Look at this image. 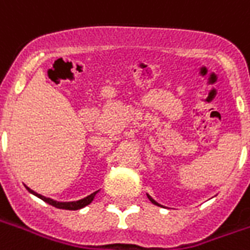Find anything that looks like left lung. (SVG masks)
<instances>
[{
  "mask_svg": "<svg viewBox=\"0 0 250 250\" xmlns=\"http://www.w3.org/2000/svg\"><path fill=\"white\" fill-rule=\"evenodd\" d=\"M147 197H148V199H150V201H151V202H152V204H154V205H158V206H162V205H159V204H158L157 201H154V199H152L151 197H150V195H148V194H147Z\"/></svg>",
  "mask_w": 250,
  "mask_h": 250,
  "instance_id": "left-lung-1",
  "label": "left lung"
}]
</instances>
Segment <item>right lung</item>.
<instances>
[{"mask_svg": "<svg viewBox=\"0 0 250 250\" xmlns=\"http://www.w3.org/2000/svg\"><path fill=\"white\" fill-rule=\"evenodd\" d=\"M25 188H28V191H29V193L35 194L36 197H39L40 199H42V201L46 202V204L52 205V206H55V208H57V209H65V210L82 209V208H84V206H87V205L91 204V202L93 201V198H95V195L98 194V191H95V193L89 194V195L85 197V198L79 199V201H72V202H57V201H55V199L46 198V197H44V195H41V194L36 193V191H33V190H30L28 186H25Z\"/></svg>", "mask_w": 250, "mask_h": 250, "instance_id": "right-lung-1", "label": "right lung"}]
</instances>
